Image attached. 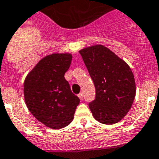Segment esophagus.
I'll return each instance as SVG.
<instances>
[{
  "instance_id": "esophagus-1",
  "label": "esophagus",
  "mask_w": 159,
  "mask_h": 159,
  "mask_svg": "<svg viewBox=\"0 0 159 159\" xmlns=\"http://www.w3.org/2000/svg\"><path fill=\"white\" fill-rule=\"evenodd\" d=\"M77 96H78V98H79L80 100H82V99H83V94H82V93H79Z\"/></svg>"
}]
</instances>
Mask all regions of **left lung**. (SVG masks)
Wrapping results in <instances>:
<instances>
[{"mask_svg":"<svg viewBox=\"0 0 159 159\" xmlns=\"http://www.w3.org/2000/svg\"><path fill=\"white\" fill-rule=\"evenodd\" d=\"M95 87V100L89 104L93 117L103 124L120 122L131 109L136 87L131 68L103 45L79 50Z\"/></svg>","mask_w":159,"mask_h":159,"instance_id":"obj_1","label":"left lung"}]
</instances>
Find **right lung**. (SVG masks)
<instances>
[{"label":"right lung","mask_w":159,"mask_h":159,"mask_svg":"<svg viewBox=\"0 0 159 159\" xmlns=\"http://www.w3.org/2000/svg\"><path fill=\"white\" fill-rule=\"evenodd\" d=\"M72 58L70 53L46 55L24 80V100L28 110L49 128L61 129L70 124L80 103L64 78Z\"/></svg>","instance_id":"obj_1"}]
</instances>
